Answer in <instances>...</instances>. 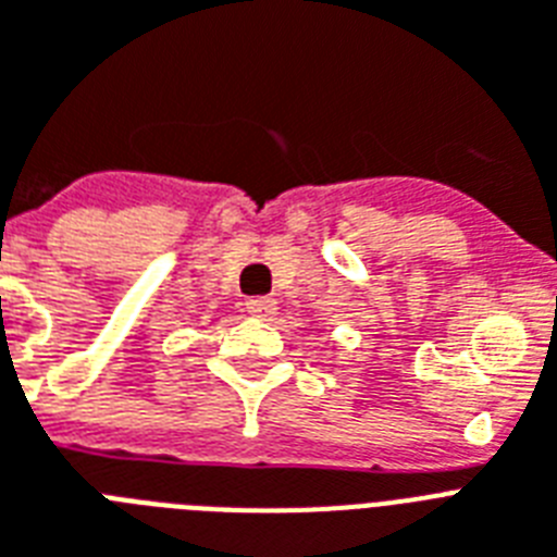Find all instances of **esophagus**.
I'll return each instance as SVG.
<instances>
[{
	"instance_id": "1",
	"label": "esophagus",
	"mask_w": 557,
	"mask_h": 557,
	"mask_svg": "<svg viewBox=\"0 0 557 557\" xmlns=\"http://www.w3.org/2000/svg\"><path fill=\"white\" fill-rule=\"evenodd\" d=\"M247 312H250L252 319L270 321L278 312V305H275V298H250L247 301Z\"/></svg>"
}]
</instances>
